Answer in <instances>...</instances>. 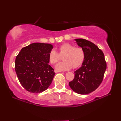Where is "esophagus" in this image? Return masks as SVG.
<instances>
[{"label":"esophagus","mask_w":121,"mask_h":121,"mask_svg":"<svg viewBox=\"0 0 121 121\" xmlns=\"http://www.w3.org/2000/svg\"><path fill=\"white\" fill-rule=\"evenodd\" d=\"M54 72H55L56 73H58V72H61V71H59V70H56V69H55V70H54Z\"/></svg>","instance_id":"esophagus-1"}]
</instances>
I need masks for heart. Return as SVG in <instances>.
<instances>
[{"label": "heart", "instance_id": "b5f03b06", "mask_svg": "<svg viewBox=\"0 0 121 121\" xmlns=\"http://www.w3.org/2000/svg\"><path fill=\"white\" fill-rule=\"evenodd\" d=\"M58 53L52 49L49 53L48 60L52 64H54L60 60V56H63L62 63L58 64L56 68L59 70H68L72 67L77 68L80 67L85 59V52L80 47H74L69 43H64L59 47Z\"/></svg>", "mask_w": 121, "mask_h": 121}]
</instances>
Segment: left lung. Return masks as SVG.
Instances as JSON below:
<instances>
[{
    "mask_svg": "<svg viewBox=\"0 0 121 121\" xmlns=\"http://www.w3.org/2000/svg\"><path fill=\"white\" fill-rule=\"evenodd\" d=\"M75 40L84 49L85 59L82 67L74 72V79L69 85L74 92L86 95L95 90L102 82L106 62L102 51L93 43L82 39Z\"/></svg>",
    "mask_w": 121,
    "mask_h": 121,
    "instance_id": "1",
    "label": "left lung"
}]
</instances>
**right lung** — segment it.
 <instances>
[{
    "label": "right lung",
    "instance_id": "right-lung-1",
    "mask_svg": "<svg viewBox=\"0 0 121 121\" xmlns=\"http://www.w3.org/2000/svg\"><path fill=\"white\" fill-rule=\"evenodd\" d=\"M51 44L34 43L21 49L16 56L15 69L21 85L32 93H40L51 85L55 73L49 65Z\"/></svg>",
    "mask_w": 121,
    "mask_h": 121
}]
</instances>
